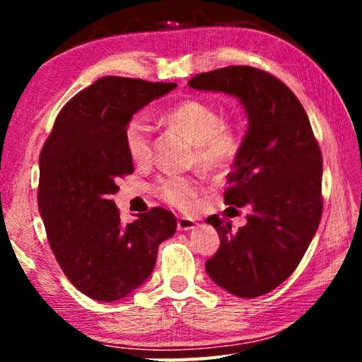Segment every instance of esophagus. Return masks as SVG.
I'll return each instance as SVG.
<instances>
[{
	"instance_id": "1",
	"label": "esophagus",
	"mask_w": 362,
	"mask_h": 362,
	"mask_svg": "<svg viewBox=\"0 0 362 362\" xmlns=\"http://www.w3.org/2000/svg\"><path fill=\"white\" fill-rule=\"evenodd\" d=\"M196 220L189 218V217H179L177 220V230L179 231H188V230H193L196 228Z\"/></svg>"
}]
</instances>
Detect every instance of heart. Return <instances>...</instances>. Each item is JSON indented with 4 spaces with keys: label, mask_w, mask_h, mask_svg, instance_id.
I'll use <instances>...</instances> for the list:
<instances>
[{
    "label": "heart",
    "mask_w": 362,
    "mask_h": 362,
    "mask_svg": "<svg viewBox=\"0 0 362 362\" xmlns=\"http://www.w3.org/2000/svg\"><path fill=\"white\" fill-rule=\"evenodd\" d=\"M169 124L175 126L194 144L196 163L204 169L230 164L238 155L241 140L231 126L225 124L218 110L199 99L174 103L164 113ZM124 146L132 161L145 163L150 158L151 129L142 115H134L124 126ZM158 198L177 209H188L198 189V182L185 175H164L156 180Z\"/></svg>",
    "instance_id": "b5f03b06"
}]
</instances>
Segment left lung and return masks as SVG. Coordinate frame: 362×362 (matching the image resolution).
I'll list each match as a JSON object with an SVG mask.
<instances>
[{
    "mask_svg": "<svg viewBox=\"0 0 362 362\" xmlns=\"http://www.w3.org/2000/svg\"><path fill=\"white\" fill-rule=\"evenodd\" d=\"M188 86L235 95L246 108L249 127L226 175L225 203L250 214L238 231L226 218L207 217L220 246L206 272L233 296L260 297L296 272L320 226L321 148L302 103L268 71L233 65L199 73Z\"/></svg>",
    "mask_w": 362,
    "mask_h": 362,
    "instance_id": "1",
    "label": "left lung"
}]
</instances>
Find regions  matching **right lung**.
<instances>
[{
    "label": "right lung",
    "instance_id": "1",
    "mask_svg": "<svg viewBox=\"0 0 362 362\" xmlns=\"http://www.w3.org/2000/svg\"><path fill=\"white\" fill-rule=\"evenodd\" d=\"M175 83L103 76L60 110L40 155L38 207L49 246L70 283L100 302L129 296L150 276L158 246L175 233L173 212L153 207L122 225L112 194L134 173L124 126Z\"/></svg>",
    "mask_w": 362,
    "mask_h": 362
}]
</instances>
